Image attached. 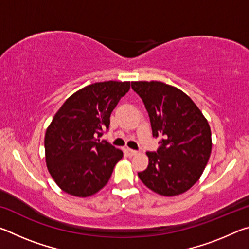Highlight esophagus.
I'll use <instances>...</instances> for the list:
<instances>
[{
  "label": "esophagus",
  "instance_id": "1",
  "mask_svg": "<svg viewBox=\"0 0 249 249\" xmlns=\"http://www.w3.org/2000/svg\"><path fill=\"white\" fill-rule=\"evenodd\" d=\"M125 153H126V155L128 156V157H133V156L137 155V151H136V150L130 149V148H126V149H125Z\"/></svg>",
  "mask_w": 249,
  "mask_h": 249
}]
</instances>
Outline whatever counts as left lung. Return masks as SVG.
Here are the masks:
<instances>
[{"label": "left lung", "instance_id": "left-lung-1", "mask_svg": "<svg viewBox=\"0 0 249 249\" xmlns=\"http://www.w3.org/2000/svg\"><path fill=\"white\" fill-rule=\"evenodd\" d=\"M132 89L148 112L157 151H147L149 162L138 177L160 196L188 191L209 161L212 140L208 121L196 103L178 88L159 81H135Z\"/></svg>", "mask_w": 249, "mask_h": 249}]
</instances>
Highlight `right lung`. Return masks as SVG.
I'll list each match as a JSON object with an SVG mask.
<instances>
[{
  "mask_svg": "<svg viewBox=\"0 0 249 249\" xmlns=\"http://www.w3.org/2000/svg\"><path fill=\"white\" fill-rule=\"evenodd\" d=\"M130 82L104 81L82 88L61 105L45 135L49 174L68 195L87 197L111 178L123 151L98 140L108 129L109 116Z\"/></svg>",
  "mask_w": 249,
  "mask_h": 249,
  "instance_id": "1",
  "label": "right lung"
}]
</instances>
